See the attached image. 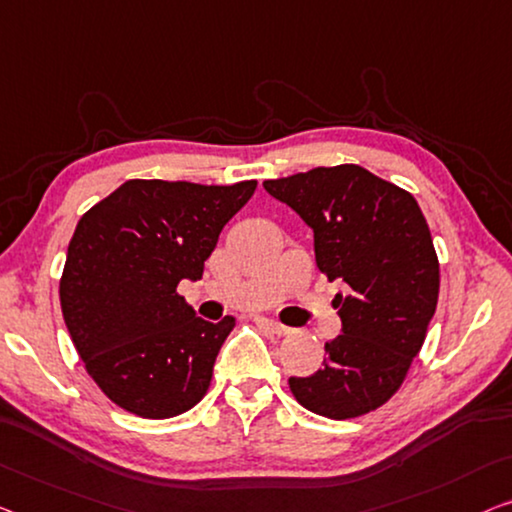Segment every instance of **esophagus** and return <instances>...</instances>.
<instances>
[{"label":"esophagus","mask_w":512,"mask_h":512,"mask_svg":"<svg viewBox=\"0 0 512 512\" xmlns=\"http://www.w3.org/2000/svg\"><path fill=\"white\" fill-rule=\"evenodd\" d=\"M266 326H269V329L276 333V335H289V333H292V329H289V326L280 324V322H273V319H266Z\"/></svg>","instance_id":"34e87169"}]
</instances>
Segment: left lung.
<instances>
[{
  "mask_svg": "<svg viewBox=\"0 0 512 512\" xmlns=\"http://www.w3.org/2000/svg\"><path fill=\"white\" fill-rule=\"evenodd\" d=\"M266 193L315 232V259L347 294L333 305L342 333L324 368L289 377L296 402L345 421L398 393L421 352L439 299V259L414 195L358 165L315 167L264 181Z\"/></svg>",
  "mask_w": 512,
  "mask_h": 512,
  "instance_id": "8db88e82",
  "label": "left lung"
}]
</instances>
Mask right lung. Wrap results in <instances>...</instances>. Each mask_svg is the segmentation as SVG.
<instances>
[{"mask_svg": "<svg viewBox=\"0 0 512 512\" xmlns=\"http://www.w3.org/2000/svg\"><path fill=\"white\" fill-rule=\"evenodd\" d=\"M255 188L131 179L80 218L59 280L61 312L89 377L117 407L172 418L207 395L236 319L195 317L177 285L202 278Z\"/></svg>", "mask_w": 512, "mask_h": 512, "instance_id": "1", "label": "right lung"}]
</instances>
